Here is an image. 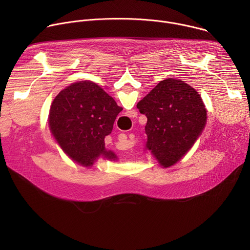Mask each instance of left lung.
Masks as SVG:
<instances>
[{"mask_svg":"<svg viewBox=\"0 0 250 250\" xmlns=\"http://www.w3.org/2000/svg\"><path fill=\"white\" fill-rule=\"evenodd\" d=\"M136 106L147 118L146 147L163 167L174 165L188 152L207 122L200 95L181 80L160 81Z\"/></svg>","mask_w":250,"mask_h":250,"instance_id":"obj_1","label":"left lung"}]
</instances>
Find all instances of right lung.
Wrapping results in <instances>:
<instances>
[{
    "label": "right lung",
    "mask_w": 250,
    "mask_h": 250,
    "mask_svg": "<svg viewBox=\"0 0 250 250\" xmlns=\"http://www.w3.org/2000/svg\"><path fill=\"white\" fill-rule=\"evenodd\" d=\"M123 110L116 101L91 81H81L62 90L53 100L49 125L54 138L73 160L91 166L103 155L115 159L104 149V136L111 133Z\"/></svg>",
    "instance_id": "obj_1"
}]
</instances>
